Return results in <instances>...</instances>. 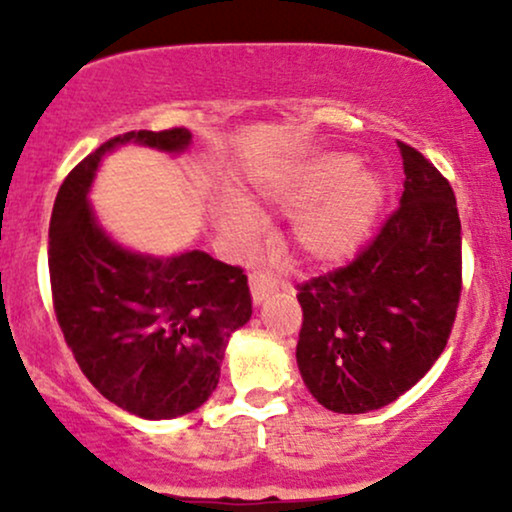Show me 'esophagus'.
<instances>
[{"label": "esophagus", "instance_id": "esophagus-1", "mask_svg": "<svg viewBox=\"0 0 512 512\" xmlns=\"http://www.w3.org/2000/svg\"><path fill=\"white\" fill-rule=\"evenodd\" d=\"M250 291H252V303L260 305L276 291V284L272 279H267L262 272H252L250 274Z\"/></svg>", "mask_w": 512, "mask_h": 512}]
</instances>
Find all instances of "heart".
<instances>
[{"instance_id":"obj_1","label":"heart","mask_w":512,"mask_h":512,"mask_svg":"<svg viewBox=\"0 0 512 512\" xmlns=\"http://www.w3.org/2000/svg\"><path fill=\"white\" fill-rule=\"evenodd\" d=\"M264 195L286 211H298L291 223V245L315 267H337L368 243L385 207V182L375 170L358 168L351 154H322L267 182ZM223 221L240 238L257 231L255 214L231 204Z\"/></svg>"}]
</instances>
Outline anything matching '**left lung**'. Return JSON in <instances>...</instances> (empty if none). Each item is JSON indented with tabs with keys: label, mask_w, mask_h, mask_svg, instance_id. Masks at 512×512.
<instances>
[{
	"label": "left lung",
	"mask_w": 512,
	"mask_h": 512,
	"mask_svg": "<svg viewBox=\"0 0 512 512\" xmlns=\"http://www.w3.org/2000/svg\"><path fill=\"white\" fill-rule=\"evenodd\" d=\"M397 146L399 209L354 262L298 286V370L337 414L380 409L419 383L443 354L460 303L455 192L424 154Z\"/></svg>",
	"instance_id": "obj_1"
}]
</instances>
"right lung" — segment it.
Segmentation results:
<instances>
[{"instance_id": "obj_1", "label": "right lung", "mask_w": 512, "mask_h": 512, "mask_svg": "<svg viewBox=\"0 0 512 512\" xmlns=\"http://www.w3.org/2000/svg\"><path fill=\"white\" fill-rule=\"evenodd\" d=\"M180 154L190 129L125 132L76 166L50 219V286L64 342L88 383L142 419H175L219 385L228 337L252 315L248 276L202 250L132 252L96 221L88 192L101 158L120 144Z\"/></svg>"}]
</instances>
